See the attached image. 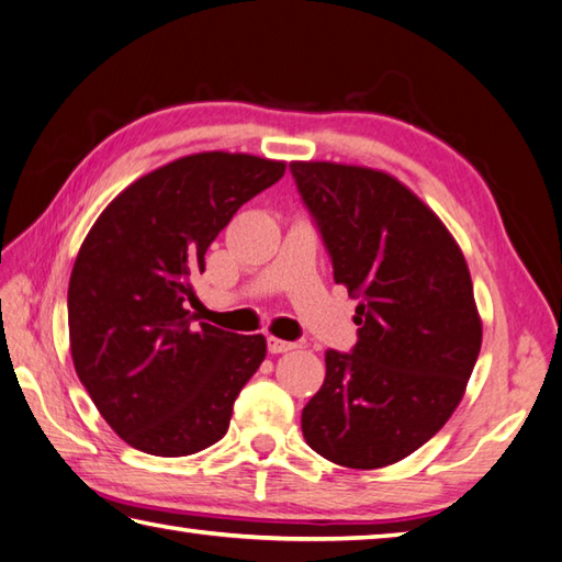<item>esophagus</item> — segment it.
<instances>
[{"mask_svg": "<svg viewBox=\"0 0 562 562\" xmlns=\"http://www.w3.org/2000/svg\"><path fill=\"white\" fill-rule=\"evenodd\" d=\"M267 347H269L271 353H283V351L295 349L293 341H283V339H279V337H269V339H267Z\"/></svg>", "mask_w": 562, "mask_h": 562, "instance_id": "34e87169", "label": "esophagus"}]
</instances>
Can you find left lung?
Listing matches in <instances>:
<instances>
[{
	"instance_id": "left-lung-1",
	"label": "left lung",
	"mask_w": 562,
	"mask_h": 562,
	"mask_svg": "<svg viewBox=\"0 0 562 562\" xmlns=\"http://www.w3.org/2000/svg\"><path fill=\"white\" fill-rule=\"evenodd\" d=\"M297 193L357 297V345L325 351V383L303 407L313 451L383 468L417 451L461 403L483 327L461 249L397 179L366 167L291 162Z\"/></svg>"
}]
</instances>
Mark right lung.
<instances>
[{
    "label": "right lung",
    "mask_w": 562,
    "mask_h": 562,
    "mask_svg": "<svg viewBox=\"0 0 562 562\" xmlns=\"http://www.w3.org/2000/svg\"><path fill=\"white\" fill-rule=\"evenodd\" d=\"M283 171L251 155L181 157L137 179L89 231L67 291L72 361L101 417L133 449L189 456L231 427L267 339L193 325L187 303L205 249Z\"/></svg>",
    "instance_id": "1"
}]
</instances>
